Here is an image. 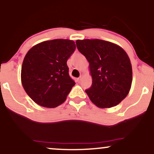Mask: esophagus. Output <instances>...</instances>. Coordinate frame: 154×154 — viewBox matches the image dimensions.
<instances>
[{
	"label": "esophagus",
	"mask_w": 154,
	"mask_h": 154,
	"mask_svg": "<svg viewBox=\"0 0 154 154\" xmlns=\"http://www.w3.org/2000/svg\"><path fill=\"white\" fill-rule=\"evenodd\" d=\"M82 78H83V75H80V77H79L78 80H79V81H81V80H82Z\"/></svg>",
	"instance_id": "34e87169"
}]
</instances>
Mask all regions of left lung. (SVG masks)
I'll return each mask as SVG.
<instances>
[{"label": "left lung", "instance_id": "8db88e82", "mask_svg": "<svg viewBox=\"0 0 154 154\" xmlns=\"http://www.w3.org/2000/svg\"><path fill=\"white\" fill-rule=\"evenodd\" d=\"M77 49L89 62L92 86L85 91L100 109L114 107L130 91L132 69L130 58L122 47L99 39L76 41Z\"/></svg>", "mask_w": 154, "mask_h": 154}]
</instances>
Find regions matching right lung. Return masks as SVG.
<instances>
[{
    "label": "right lung",
    "instance_id": "right-lung-1",
    "mask_svg": "<svg viewBox=\"0 0 154 154\" xmlns=\"http://www.w3.org/2000/svg\"><path fill=\"white\" fill-rule=\"evenodd\" d=\"M76 48L67 39L43 41L24 56L21 80L24 91L38 105L55 108L63 103L75 85L69 75L67 59Z\"/></svg>",
    "mask_w": 154,
    "mask_h": 154
}]
</instances>
